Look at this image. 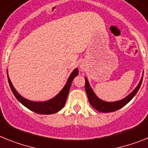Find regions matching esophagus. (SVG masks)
<instances>
[{
  "instance_id": "esophagus-1",
  "label": "esophagus",
  "mask_w": 148,
  "mask_h": 148,
  "mask_svg": "<svg viewBox=\"0 0 148 148\" xmlns=\"http://www.w3.org/2000/svg\"><path fill=\"white\" fill-rule=\"evenodd\" d=\"M80 68H81V70H84V66H80Z\"/></svg>"
}]
</instances>
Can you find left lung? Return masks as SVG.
<instances>
[{
    "label": "left lung",
    "mask_w": 148,
    "mask_h": 148,
    "mask_svg": "<svg viewBox=\"0 0 148 148\" xmlns=\"http://www.w3.org/2000/svg\"><path fill=\"white\" fill-rule=\"evenodd\" d=\"M142 79H143V77L141 78L139 84L138 85L137 87L135 88V90L132 93H130L127 97H126L125 99H123V100L115 101V102H106V101H104L102 100H101V99H99L95 95V93L93 92L91 87L89 86L88 80L86 78H85V90L86 94H87L88 99H89V101L90 103V105L95 110H97L99 111H100V112L103 113L113 112V111H115V110H117L119 109H120L124 105H126L129 101H131L132 99L135 96V94L138 91V89H139L140 86L141 85V83H142Z\"/></svg>",
    "instance_id": "1"
}]
</instances>
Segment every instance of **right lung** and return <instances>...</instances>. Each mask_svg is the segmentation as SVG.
<instances>
[{
    "mask_svg": "<svg viewBox=\"0 0 148 148\" xmlns=\"http://www.w3.org/2000/svg\"><path fill=\"white\" fill-rule=\"evenodd\" d=\"M78 74H79L78 69L76 68L70 75L68 81H67L66 85L64 86V87L63 88L62 90L55 98H53V99L49 100V101H44V102H34V101H28L27 99L22 98L16 91V89H14V87H13L12 84H11L10 80L8 76H7V78H8V82L9 84H10V89L13 94H14L15 97L16 98L17 100L20 103H22L24 106L28 108L29 110H32V111H34L35 113H38V114H55L57 111L60 110L64 106L65 103H66V99L67 97H68V92H69V90H70L72 80H74V78Z\"/></svg>",
    "mask_w": 148,
    "mask_h": 148,
    "instance_id": "add662e5",
    "label": "right lung"
}]
</instances>
